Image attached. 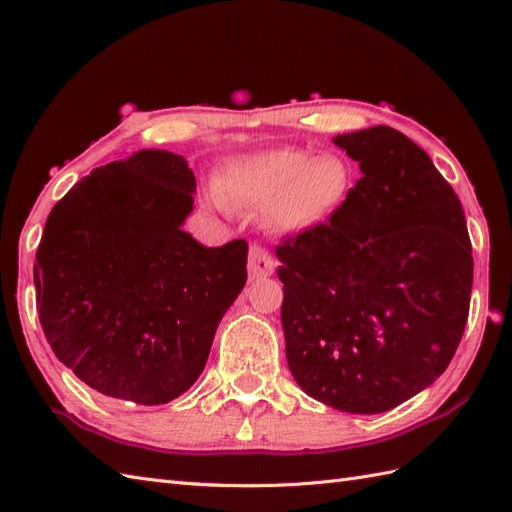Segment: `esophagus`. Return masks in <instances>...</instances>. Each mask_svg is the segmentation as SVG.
I'll return each instance as SVG.
<instances>
[{
	"label": "esophagus",
	"mask_w": 512,
	"mask_h": 512,
	"mask_svg": "<svg viewBox=\"0 0 512 512\" xmlns=\"http://www.w3.org/2000/svg\"><path fill=\"white\" fill-rule=\"evenodd\" d=\"M275 273V262L273 255L268 253L264 246L253 244L248 250V275L250 279H262V277H270Z\"/></svg>",
	"instance_id": "1"
}]
</instances>
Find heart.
Returning a JSON list of instances; mask_svg holds the SVG:
<instances>
[{
  "instance_id": "b5f03b06",
  "label": "heart",
  "mask_w": 512,
  "mask_h": 512,
  "mask_svg": "<svg viewBox=\"0 0 512 512\" xmlns=\"http://www.w3.org/2000/svg\"><path fill=\"white\" fill-rule=\"evenodd\" d=\"M352 187L350 165L336 154L310 156L284 147L237 158L222 169L217 191L224 200L264 209L279 233H308L328 222Z\"/></svg>"
}]
</instances>
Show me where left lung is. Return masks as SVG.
I'll return each mask as SVG.
<instances>
[{"label":"left lung","mask_w":512,"mask_h":512,"mask_svg":"<svg viewBox=\"0 0 512 512\" xmlns=\"http://www.w3.org/2000/svg\"><path fill=\"white\" fill-rule=\"evenodd\" d=\"M334 145L363 178L328 222L284 237L281 325L299 387L347 413H380L429 387L469 319L473 248L458 195L398 129Z\"/></svg>","instance_id":"1"}]
</instances>
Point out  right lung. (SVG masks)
<instances>
[{
  "label": "right lung",
  "instance_id": "1",
  "mask_svg": "<svg viewBox=\"0 0 512 512\" xmlns=\"http://www.w3.org/2000/svg\"><path fill=\"white\" fill-rule=\"evenodd\" d=\"M193 191L187 160L143 149L94 169L48 215L35 262L41 328L105 396L165 405L184 394L246 284L244 239L206 248L182 231Z\"/></svg>",
  "mask_w": 512,
  "mask_h": 512
}]
</instances>
